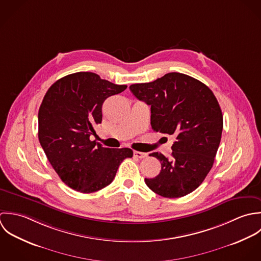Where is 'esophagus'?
I'll list each match as a JSON object with an SVG mask.
<instances>
[{
  "mask_svg": "<svg viewBox=\"0 0 261 261\" xmlns=\"http://www.w3.org/2000/svg\"><path fill=\"white\" fill-rule=\"evenodd\" d=\"M133 154H134V156L138 157V158H144V157L147 156V154H146V153H144V152H140V151H134V152H133Z\"/></svg>",
  "mask_w": 261,
  "mask_h": 261,
  "instance_id": "1",
  "label": "esophagus"
}]
</instances>
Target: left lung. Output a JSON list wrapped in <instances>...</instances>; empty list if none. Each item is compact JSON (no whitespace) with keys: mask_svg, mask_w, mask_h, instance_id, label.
Segmentation results:
<instances>
[{"mask_svg":"<svg viewBox=\"0 0 261 261\" xmlns=\"http://www.w3.org/2000/svg\"><path fill=\"white\" fill-rule=\"evenodd\" d=\"M130 91L151 107L152 129L175 137L169 158L150 154L160 161L161 170L145 184L164 198L194 192L211 170L221 141L223 115L215 95L202 82L179 72L131 85Z\"/></svg>","mask_w":261,"mask_h":261,"instance_id":"obj_1","label":"left lung"}]
</instances>
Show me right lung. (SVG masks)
<instances>
[{
	"label": "right lung",
	"mask_w": 261,
	"mask_h": 261,
	"mask_svg": "<svg viewBox=\"0 0 261 261\" xmlns=\"http://www.w3.org/2000/svg\"><path fill=\"white\" fill-rule=\"evenodd\" d=\"M127 86L102 80L94 72H75L56 81L38 112L39 142L60 179L90 194L110 185L130 148H106L90 139L102 122V106Z\"/></svg>",
	"instance_id": "add662e5"
}]
</instances>
